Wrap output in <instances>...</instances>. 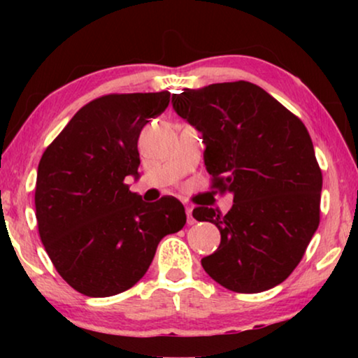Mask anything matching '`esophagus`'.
Here are the masks:
<instances>
[{
	"label": "esophagus",
	"mask_w": 358,
	"mask_h": 358,
	"mask_svg": "<svg viewBox=\"0 0 358 358\" xmlns=\"http://www.w3.org/2000/svg\"><path fill=\"white\" fill-rule=\"evenodd\" d=\"M185 213H187V224H194L195 220L192 218V207H185Z\"/></svg>",
	"instance_id": "esophagus-1"
}]
</instances>
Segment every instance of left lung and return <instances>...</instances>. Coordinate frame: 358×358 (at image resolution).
I'll return each instance as SVG.
<instances>
[{"label": "left lung", "mask_w": 358, "mask_h": 358, "mask_svg": "<svg viewBox=\"0 0 358 358\" xmlns=\"http://www.w3.org/2000/svg\"><path fill=\"white\" fill-rule=\"evenodd\" d=\"M179 117L202 134L213 187L233 194L227 215L194 208L220 229L202 259L215 282L238 293L282 283L320 224L322 174L303 122L252 83H217L173 94Z\"/></svg>", "instance_id": "8db88e82"}]
</instances>
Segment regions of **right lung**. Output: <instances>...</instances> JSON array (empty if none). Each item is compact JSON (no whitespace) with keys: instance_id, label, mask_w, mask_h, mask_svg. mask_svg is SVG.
Returning <instances> with one entry per match:
<instances>
[{"instance_id":"add662e5","label":"right lung","mask_w":358,"mask_h":358,"mask_svg":"<svg viewBox=\"0 0 358 358\" xmlns=\"http://www.w3.org/2000/svg\"><path fill=\"white\" fill-rule=\"evenodd\" d=\"M169 92L107 94L73 115L37 169L38 234L63 280L86 296L129 290L145 275L166 234L185 224L174 197L146 203L130 192L140 178L138 136L163 114Z\"/></svg>"}]
</instances>
